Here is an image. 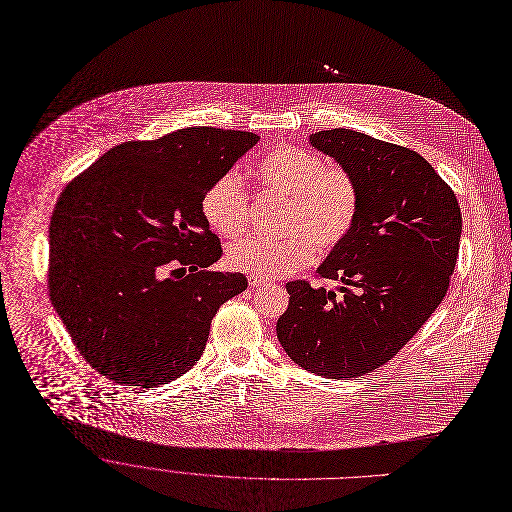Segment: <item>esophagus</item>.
Wrapping results in <instances>:
<instances>
[{"instance_id":"34e87169","label":"esophagus","mask_w":512,"mask_h":512,"mask_svg":"<svg viewBox=\"0 0 512 512\" xmlns=\"http://www.w3.org/2000/svg\"><path fill=\"white\" fill-rule=\"evenodd\" d=\"M248 284H250V288H260V286H264V284H268L264 278H260V276H248Z\"/></svg>"}]
</instances>
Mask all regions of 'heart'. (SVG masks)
<instances>
[{"label":"heart","mask_w":512,"mask_h":512,"mask_svg":"<svg viewBox=\"0 0 512 512\" xmlns=\"http://www.w3.org/2000/svg\"><path fill=\"white\" fill-rule=\"evenodd\" d=\"M254 179L284 195L280 228L284 238L246 236L228 246L234 270L260 278H278L309 264L317 250H335L353 230L359 212V187L341 165L325 161L304 147L278 145L252 167ZM201 216L220 236H236L248 216V193L232 171L216 177L203 191Z\"/></svg>","instance_id":"1"}]
</instances>
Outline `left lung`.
I'll return each instance as SVG.
<instances>
[{"mask_svg":"<svg viewBox=\"0 0 512 512\" xmlns=\"http://www.w3.org/2000/svg\"><path fill=\"white\" fill-rule=\"evenodd\" d=\"M311 145L355 177L359 212L317 270L341 286L288 282L276 335L302 369L359 377L397 355L438 309L456 266L462 214L452 187L412 149L351 129L319 131Z\"/></svg>","mask_w":512,"mask_h":512,"instance_id":"1","label":"left lung"}]
</instances>
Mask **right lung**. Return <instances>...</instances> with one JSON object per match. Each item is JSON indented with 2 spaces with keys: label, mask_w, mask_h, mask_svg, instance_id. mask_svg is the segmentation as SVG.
Wrapping results in <instances>:
<instances>
[{
  "label": "right lung",
  "mask_w": 512,
  "mask_h": 512,
  "mask_svg": "<svg viewBox=\"0 0 512 512\" xmlns=\"http://www.w3.org/2000/svg\"><path fill=\"white\" fill-rule=\"evenodd\" d=\"M258 139L187 127L127 141L64 187L50 220L48 292L100 375L145 389L199 361L218 309L248 286L240 272L208 270L222 244L199 201Z\"/></svg>",
  "instance_id": "1"
}]
</instances>
